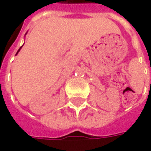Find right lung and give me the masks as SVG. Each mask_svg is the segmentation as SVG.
I'll return each instance as SVG.
<instances>
[{"label": "right lung", "instance_id": "1", "mask_svg": "<svg viewBox=\"0 0 151 151\" xmlns=\"http://www.w3.org/2000/svg\"><path fill=\"white\" fill-rule=\"evenodd\" d=\"M26 34H27V33H26ZM22 47H20V48H19V49H18V52H17V53H16V55H17V54H18V52H19V51H20V50H21V48H22Z\"/></svg>", "mask_w": 151, "mask_h": 151}]
</instances>
